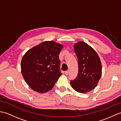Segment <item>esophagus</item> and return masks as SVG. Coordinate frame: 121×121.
<instances>
[{
	"label": "esophagus",
	"mask_w": 121,
	"mask_h": 121,
	"mask_svg": "<svg viewBox=\"0 0 121 121\" xmlns=\"http://www.w3.org/2000/svg\"><path fill=\"white\" fill-rule=\"evenodd\" d=\"M69 73V71H65V74L66 75H68Z\"/></svg>",
	"instance_id": "1"
}]
</instances>
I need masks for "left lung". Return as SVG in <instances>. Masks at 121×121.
<instances>
[{
	"instance_id": "left-lung-1",
	"label": "left lung",
	"mask_w": 121,
	"mask_h": 121,
	"mask_svg": "<svg viewBox=\"0 0 121 121\" xmlns=\"http://www.w3.org/2000/svg\"><path fill=\"white\" fill-rule=\"evenodd\" d=\"M78 59V76L70 83L75 91L87 93L95 89L102 75V65L97 52L91 46L80 41L74 44Z\"/></svg>"
}]
</instances>
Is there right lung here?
Returning a JSON list of instances; mask_svg holds the SVG:
<instances>
[{"instance_id":"right-lung-1","label":"right lung","mask_w":121,"mask_h":121,"mask_svg":"<svg viewBox=\"0 0 121 121\" xmlns=\"http://www.w3.org/2000/svg\"><path fill=\"white\" fill-rule=\"evenodd\" d=\"M63 46L45 41L30 48L21 60V73L25 81L33 91L45 93L52 89L61 74L59 55Z\"/></svg>"}]
</instances>
